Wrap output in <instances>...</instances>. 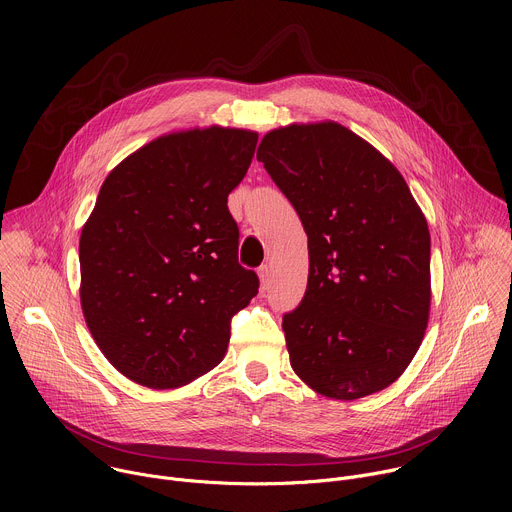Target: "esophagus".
Wrapping results in <instances>:
<instances>
[{
  "mask_svg": "<svg viewBox=\"0 0 512 512\" xmlns=\"http://www.w3.org/2000/svg\"><path fill=\"white\" fill-rule=\"evenodd\" d=\"M259 279H261V287L267 289L271 285V267L265 263L259 267Z\"/></svg>",
  "mask_w": 512,
  "mask_h": 512,
  "instance_id": "1",
  "label": "esophagus"
}]
</instances>
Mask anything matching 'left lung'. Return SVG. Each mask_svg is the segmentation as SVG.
I'll list each match as a JSON object with an SVG mask.
<instances>
[{"instance_id":"left-lung-1","label":"left lung","mask_w":512,"mask_h":512,"mask_svg":"<svg viewBox=\"0 0 512 512\" xmlns=\"http://www.w3.org/2000/svg\"><path fill=\"white\" fill-rule=\"evenodd\" d=\"M308 235L310 273L283 314L291 369L352 401L401 377L429 318V231L397 168L334 123L269 131L257 150Z\"/></svg>"}]
</instances>
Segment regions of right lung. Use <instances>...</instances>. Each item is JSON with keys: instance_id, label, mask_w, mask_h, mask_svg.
Here are the masks:
<instances>
[{"instance_id": "add662e5", "label": "right lung", "mask_w": 512, "mask_h": 512, "mask_svg": "<svg viewBox=\"0 0 512 512\" xmlns=\"http://www.w3.org/2000/svg\"><path fill=\"white\" fill-rule=\"evenodd\" d=\"M247 129H190L143 145L103 182L81 233V304L113 367L174 389L227 354L231 320L257 296L227 198L257 145Z\"/></svg>"}]
</instances>
